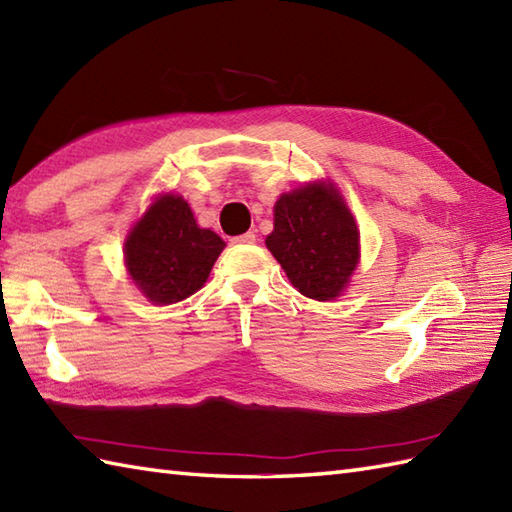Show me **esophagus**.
<instances>
[{
	"label": "esophagus",
	"mask_w": 512,
	"mask_h": 512,
	"mask_svg": "<svg viewBox=\"0 0 512 512\" xmlns=\"http://www.w3.org/2000/svg\"><path fill=\"white\" fill-rule=\"evenodd\" d=\"M255 239H257V235L253 231H248L244 235L233 237V244H255Z\"/></svg>",
	"instance_id": "esophagus-1"
}]
</instances>
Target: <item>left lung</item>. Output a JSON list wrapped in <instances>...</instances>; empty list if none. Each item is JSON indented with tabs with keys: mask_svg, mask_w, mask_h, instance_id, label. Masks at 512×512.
<instances>
[{
	"mask_svg": "<svg viewBox=\"0 0 512 512\" xmlns=\"http://www.w3.org/2000/svg\"><path fill=\"white\" fill-rule=\"evenodd\" d=\"M266 246L301 295L339 297L358 264V228L332 184L284 193L275 204V231Z\"/></svg>",
	"mask_w": 512,
	"mask_h": 512,
	"instance_id": "left-lung-1",
	"label": "left lung"
}]
</instances>
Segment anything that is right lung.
Segmentation results:
<instances>
[{
  "label": "right lung",
  "instance_id": "right-lung-1",
  "mask_svg": "<svg viewBox=\"0 0 512 512\" xmlns=\"http://www.w3.org/2000/svg\"><path fill=\"white\" fill-rule=\"evenodd\" d=\"M224 246L220 235L198 226L180 195H162L129 233L125 262L149 301L176 303L204 286Z\"/></svg>",
  "mask_w": 512,
  "mask_h": 512
}]
</instances>
